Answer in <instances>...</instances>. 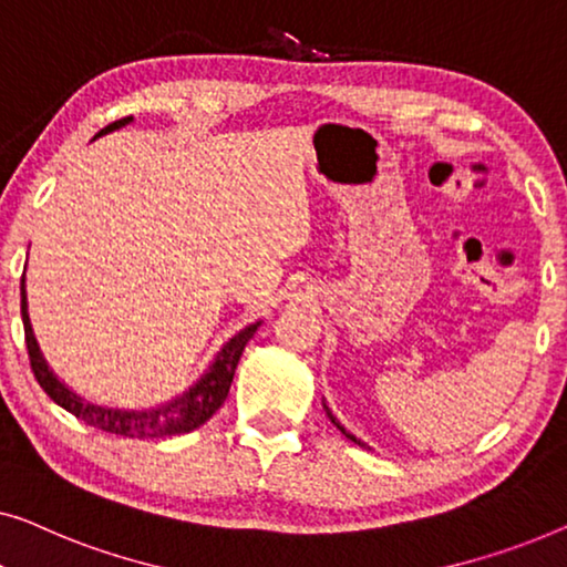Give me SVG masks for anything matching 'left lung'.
<instances>
[{
	"instance_id": "8db88e82",
	"label": "left lung",
	"mask_w": 567,
	"mask_h": 567,
	"mask_svg": "<svg viewBox=\"0 0 567 567\" xmlns=\"http://www.w3.org/2000/svg\"><path fill=\"white\" fill-rule=\"evenodd\" d=\"M326 413H329V419H331V421H333V426H337V429H339V432H341V434H344V436H347V440H352V442H354V444H360V446H367V444H364V442H360V440H357V436H354V434H349V432H347V429H344V426H341V424H339V421H337V419H333V416H331V411H329V409H326Z\"/></svg>"
}]
</instances>
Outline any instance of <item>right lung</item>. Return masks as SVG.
<instances>
[{"mask_svg":"<svg viewBox=\"0 0 567 567\" xmlns=\"http://www.w3.org/2000/svg\"><path fill=\"white\" fill-rule=\"evenodd\" d=\"M131 121L133 117H123V121L110 123L107 127H102L97 135H105ZM20 295H22L20 310H22V326H25L28 360L38 385L45 390L51 401L59 403L61 409H66L71 416L82 419L84 424L100 429V432L127 436V440H162V436L187 434L193 432V429L203 426L205 421L220 409L223 401H226L244 347L249 344L254 331L259 329V323H251L246 326L241 333H236V337L223 347V352L218 354V360L213 362L210 370L197 380V385L189 388V393L177 398V401L166 403L162 409H148V411H115V409H102V405L84 403L82 398H76L66 385H61V382L53 378V372L48 370L41 352H38L33 329H30V318L25 310V287H22Z\"/></svg>","mask_w":567,"mask_h":567,"instance_id":"add662e5","label":"right lung"}]
</instances>
